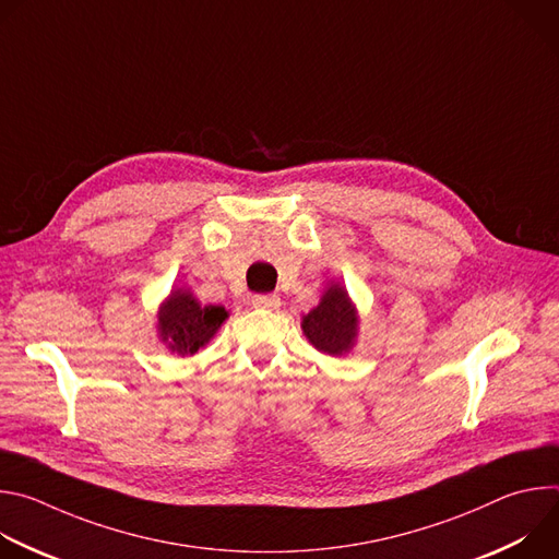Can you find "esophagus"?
<instances>
[{
  "label": "esophagus",
  "instance_id": "1",
  "mask_svg": "<svg viewBox=\"0 0 559 559\" xmlns=\"http://www.w3.org/2000/svg\"><path fill=\"white\" fill-rule=\"evenodd\" d=\"M252 305L257 309H278L281 296L278 294H259V296L252 298Z\"/></svg>",
  "mask_w": 559,
  "mask_h": 559
}]
</instances>
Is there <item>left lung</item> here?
I'll return each instance as SVG.
<instances>
[{"instance_id":"left-lung-1","label":"left lung","mask_w":559,"mask_h":559,"mask_svg":"<svg viewBox=\"0 0 559 559\" xmlns=\"http://www.w3.org/2000/svg\"><path fill=\"white\" fill-rule=\"evenodd\" d=\"M302 334L323 354H347L358 336V311L341 283H332L321 302L302 316Z\"/></svg>"}]
</instances>
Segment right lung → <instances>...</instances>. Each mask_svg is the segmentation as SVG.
Segmentation results:
<instances>
[{"instance_id": "obj_1", "label": "right lung", "mask_w": 559, "mask_h": 559, "mask_svg": "<svg viewBox=\"0 0 559 559\" xmlns=\"http://www.w3.org/2000/svg\"><path fill=\"white\" fill-rule=\"evenodd\" d=\"M227 316L225 307L201 305L188 289H175L158 307V338L173 354L192 356L214 338Z\"/></svg>"}]
</instances>
